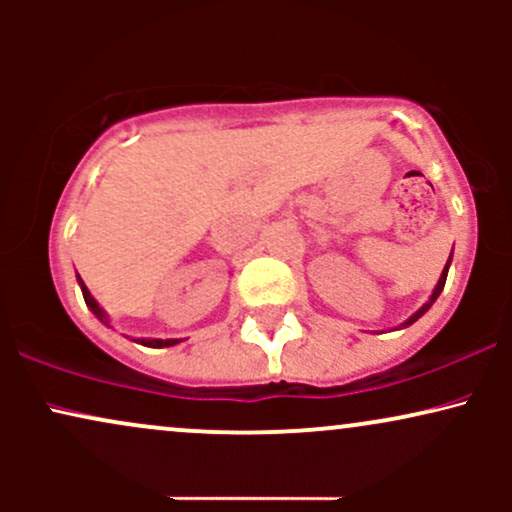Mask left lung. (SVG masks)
Instances as JSON below:
<instances>
[{
  "label": "left lung",
  "mask_w": 512,
  "mask_h": 512,
  "mask_svg": "<svg viewBox=\"0 0 512 512\" xmlns=\"http://www.w3.org/2000/svg\"><path fill=\"white\" fill-rule=\"evenodd\" d=\"M450 257H452V255H450ZM448 267H450V260H448V264H445L443 274H440V281H438L436 291H433L431 301H428V303H426V305H424V308H421V310H416V313H414V315H411L407 322H404V327H407V325H411V322H416V320H419V317H421V315H424V313H426V310H428V308H431V305H433V303H436V298L440 296V291H443V286H445V279H448Z\"/></svg>",
  "instance_id": "8db88e82"
}]
</instances>
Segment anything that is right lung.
Segmentation results:
<instances>
[{
    "instance_id": "add662e5",
    "label": "right lung",
    "mask_w": 512,
    "mask_h": 512,
    "mask_svg": "<svg viewBox=\"0 0 512 512\" xmlns=\"http://www.w3.org/2000/svg\"><path fill=\"white\" fill-rule=\"evenodd\" d=\"M79 284H81V293H84V301H86L88 308L93 310V315H96L98 320H101V322H105V325H108V317H105V313H103L101 305L96 303V298H93L91 293H88L86 284H84V281H81V276H79ZM139 342H142L144 346H154V349H163V346H173V344H178V339H139Z\"/></svg>"
}]
</instances>
